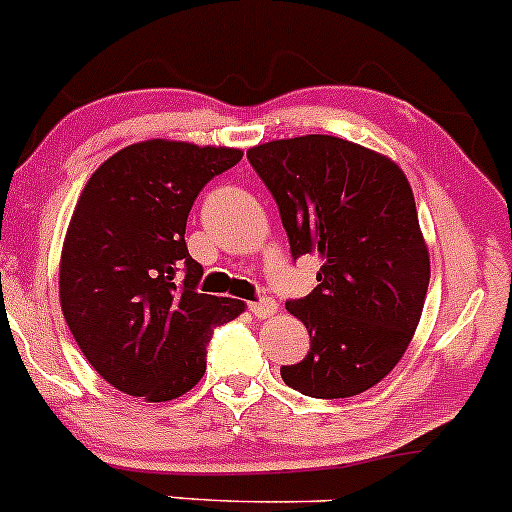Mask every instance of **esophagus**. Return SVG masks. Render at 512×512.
I'll return each instance as SVG.
<instances>
[{
  "label": "esophagus",
  "mask_w": 512,
  "mask_h": 512,
  "mask_svg": "<svg viewBox=\"0 0 512 512\" xmlns=\"http://www.w3.org/2000/svg\"><path fill=\"white\" fill-rule=\"evenodd\" d=\"M249 310L256 315V318H271V315L276 313V300H273V298L251 300Z\"/></svg>",
  "instance_id": "1"
}]
</instances>
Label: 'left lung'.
Wrapping results in <instances>:
<instances>
[{"label": "left lung", "mask_w": 512, "mask_h": 512, "mask_svg": "<svg viewBox=\"0 0 512 512\" xmlns=\"http://www.w3.org/2000/svg\"><path fill=\"white\" fill-rule=\"evenodd\" d=\"M273 194L293 258L318 254V286L286 308L310 352L281 367L305 397L374 387L407 352L429 288V251L407 177L389 157L333 135L273 140L246 152Z\"/></svg>", "instance_id": "left-lung-1"}]
</instances>
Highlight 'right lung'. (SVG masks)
I'll return each instance as SVG.
<instances>
[{"label":"right lung","instance_id":"right-lung-1","mask_svg":"<svg viewBox=\"0 0 512 512\" xmlns=\"http://www.w3.org/2000/svg\"><path fill=\"white\" fill-rule=\"evenodd\" d=\"M244 157L234 147L147 140L103 162L73 209L61 251V310L108 384L170 402L207 370L214 328L244 313L199 293L184 229L204 184Z\"/></svg>","mask_w":512,"mask_h":512}]
</instances>
